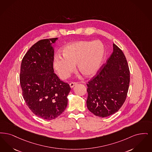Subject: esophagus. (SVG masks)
<instances>
[{"instance_id":"esophagus-1","label":"esophagus","mask_w":152,"mask_h":152,"mask_svg":"<svg viewBox=\"0 0 152 152\" xmlns=\"http://www.w3.org/2000/svg\"><path fill=\"white\" fill-rule=\"evenodd\" d=\"M77 82H71L69 85H70V87H71V88H73L74 86H75V85H77Z\"/></svg>"}]
</instances>
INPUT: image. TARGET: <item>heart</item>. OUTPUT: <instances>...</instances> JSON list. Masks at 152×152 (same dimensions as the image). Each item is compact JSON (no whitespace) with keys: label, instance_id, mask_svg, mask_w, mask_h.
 I'll return each instance as SVG.
<instances>
[{"label":"heart","instance_id":"heart-1","mask_svg":"<svg viewBox=\"0 0 152 152\" xmlns=\"http://www.w3.org/2000/svg\"><path fill=\"white\" fill-rule=\"evenodd\" d=\"M62 57L57 56L53 67L61 79H66L77 70L85 77H91L98 72L105 54V47L99 40L78 41L69 44L61 50Z\"/></svg>","mask_w":152,"mask_h":152}]
</instances>
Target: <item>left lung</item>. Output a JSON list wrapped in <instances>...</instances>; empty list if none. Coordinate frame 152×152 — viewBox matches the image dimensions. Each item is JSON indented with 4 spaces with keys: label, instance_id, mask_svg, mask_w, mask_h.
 Returning <instances> with one entry per match:
<instances>
[{
    "label": "left lung",
    "instance_id": "8db88e82",
    "mask_svg": "<svg viewBox=\"0 0 152 152\" xmlns=\"http://www.w3.org/2000/svg\"><path fill=\"white\" fill-rule=\"evenodd\" d=\"M113 52L87 83L88 110L95 116L105 118L118 112L126 100L130 72L125 55L113 44Z\"/></svg>",
    "mask_w": 152,
    "mask_h": 152
}]
</instances>
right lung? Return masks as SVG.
<instances>
[{
  "label": "right lung",
  "mask_w": 152,
  "mask_h": 152,
  "mask_svg": "<svg viewBox=\"0 0 152 152\" xmlns=\"http://www.w3.org/2000/svg\"><path fill=\"white\" fill-rule=\"evenodd\" d=\"M57 38L40 40L22 59L20 83L26 105L42 119H56L65 111L71 88L54 73V49Z\"/></svg>",
  "instance_id": "obj_1"
}]
</instances>
